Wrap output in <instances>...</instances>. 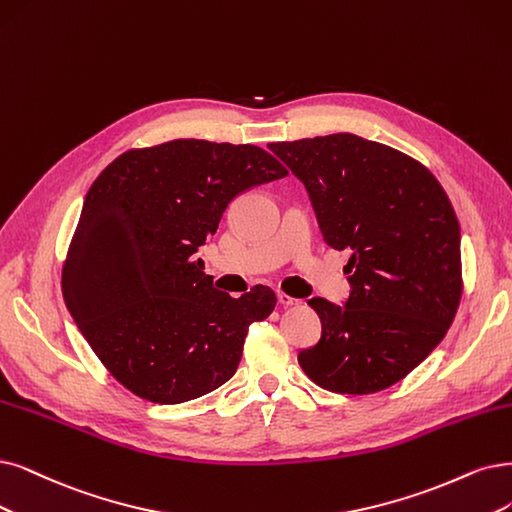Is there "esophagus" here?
<instances>
[{
	"label": "esophagus",
	"mask_w": 512,
	"mask_h": 512,
	"mask_svg": "<svg viewBox=\"0 0 512 512\" xmlns=\"http://www.w3.org/2000/svg\"><path fill=\"white\" fill-rule=\"evenodd\" d=\"M278 304L285 306V308H291V306H299L301 299H295V297H291L287 293H278Z\"/></svg>",
	"instance_id": "esophagus-1"
}]
</instances>
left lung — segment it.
<instances>
[{"label":"left lung","mask_w":512,"mask_h":512,"mask_svg":"<svg viewBox=\"0 0 512 512\" xmlns=\"http://www.w3.org/2000/svg\"><path fill=\"white\" fill-rule=\"evenodd\" d=\"M306 185L329 246L348 249L350 297L308 304L323 323L301 369L320 388L371 394L441 344L462 297L460 223L430 170L350 132L268 145Z\"/></svg>","instance_id":"1"}]
</instances>
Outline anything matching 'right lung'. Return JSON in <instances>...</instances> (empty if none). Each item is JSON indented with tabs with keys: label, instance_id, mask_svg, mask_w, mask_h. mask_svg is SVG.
I'll list each match as a JSON object with an SVG mask.
<instances>
[{
	"label": "right lung",
	"instance_id": "1",
	"mask_svg": "<svg viewBox=\"0 0 512 512\" xmlns=\"http://www.w3.org/2000/svg\"><path fill=\"white\" fill-rule=\"evenodd\" d=\"M287 177L257 145L177 139L128 149L88 189L63 266V297L92 352L132 394L198 399L236 373L270 287L234 299L204 274L198 246L238 194Z\"/></svg>",
	"mask_w": 512,
	"mask_h": 512
}]
</instances>
